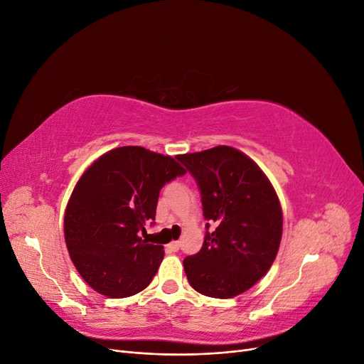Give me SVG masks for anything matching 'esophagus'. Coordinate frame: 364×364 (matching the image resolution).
<instances>
[{
    "instance_id": "1",
    "label": "esophagus",
    "mask_w": 364,
    "mask_h": 364,
    "mask_svg": "<svg viewBox=\"0 0 364 364\" xmlns=\"http://www.w3.org/2000/svg\"><path fill=\"white\" fill-rule=\"evenodd\" d=\"M179 247H181L179 241H171V243L167 246V250H168V252H178Z\"/></svg>"
}]
</instances>
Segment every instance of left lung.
<instances>
[{"mask_svg":"<svg viewBox=\"0 0 364 364\" xmlns=\"http://www.w3.org/2000/svg\"><path fill=\"white\" fill-rule=\"evenodd\" d=\"M178 159L199 185L203 217L215 222L202 249L183 259L191 287L229 299L255 285L277 258L282 209L273 185L243 151L217 146Z\"/></svg>","mask_w":364,"mask_h":364,"instance_id":"1","label":"left lung"}]
</instances>
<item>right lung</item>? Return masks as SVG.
<instances>
[{"mask_svg":"<svg viewBox=\"0 0 364 364\" xmlns=\"http://www.w3.org/2000/svg\"><path fill=\"white\" fill-rule=\"evenodd\" d=\"M185 168L171 156L124 146L94 161L74 186L63 232L71 261L87 285L107 297L144 290L164 246L139 235L156 215L159 191Z\"/></svg>","mask_w":364,"mask_h":364,"instance_id":"add662e5","label":"right lung"}]
</instances>
